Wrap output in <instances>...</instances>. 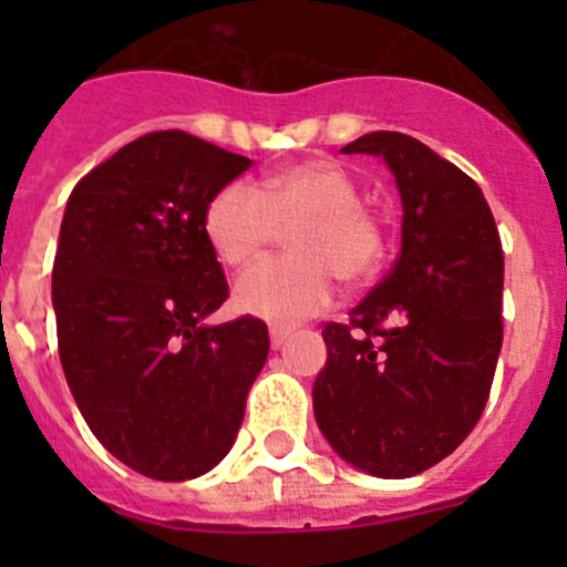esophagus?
Returning <instances> with one entry per match:
<instances>
[{
  "instance_id": "obj_1",
  "label": "esophagus",
  "mask_w": 567,
  "mask_h": 567,
  "mask_svg": "<svg viewBox=\"0 0 567 567\" xmlns=\"http://www.w3.org/2000/svg\"><path fill=\"white\" fill-rule=\"evenodd\" d=\"M269 340H272V349H280V346L289 340V329L272 327V329H269Z\"/></svg>"
}]
</instances>
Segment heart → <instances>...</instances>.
Masks as SVG:
<instances>
[{"mask_svg": "<svg viewBox=\"0 0 567 567\" xmlns=\"http://www.w3.org/2000/svg\"><path fill=\"white\" fill-rule=\"evenodd\" d=\"M289 233L287 258L264 260L235 280L244 315L295 327L332 307L334 284H365L378 275L385 233L378 213L360 202V187L329 158L289 164L260 187L229 182L204 213V233L227 267H247Z\"/></svg>", "mask_w": 567, "mask_h": 567, "instance_id": "1", "label": "heart"}]
</instances>
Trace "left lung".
<instances>
[{
	"instance_id": "8db88e82",
	"label": "left lung",
	"mask_w": 567,
	"mask_h": 567,
	"mask_svg": "<svg viewBox=\"0 0 567 567\" xmlns=\"http://www.w3.org/2000/svg\"><path fill=\"white\" fill-rule=\"evenodd\" d=\"M343 153L389 164L403 244L349 323L323 327L315 417L354 468L414 477L449 457L488 403L503 349V244L477 182L412 135L378 130Z\"/></svg>"
}]
</instances>
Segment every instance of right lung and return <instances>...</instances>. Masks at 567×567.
<instances>
[{
    "label": "right lung",
    "instance_id": "add662e5",
    "mask_svg": "<svg viewBox=\"0 0 567 567\" xmlns=\"http://www.w3.org/2000/svg\"><path fill=\"white\" fill-rule=\"evenodd\" d=\"M249 167L247 155L158 130L68 198L53 260L59 358L90 432L144 477L213 468L267 363L264 320L204 323L229 295L204 213Z\"/></svg>",
    "mask_w": 567,
    "mask_h": 567
}]
</instances>
